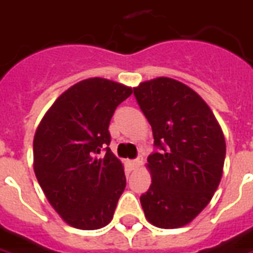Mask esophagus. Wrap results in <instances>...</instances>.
Here are the masks:
<instances>
[{"label": "esophagus", "instance_id": "esophagus-1", "mask_svg": "<svg viewBox=\"0 0 253 253\" xmlns=\"http://www.w3.org/2000/svg\"><path fill=\"white\" fill-rule=\"evenodd\" d=\"M141 162H142L141 159H135V161H131V162H130V168H131L133 170L138 169V168L141 166Z\"/></svg>", "mask_w": 253, "mask_h": 253}]
</instances>
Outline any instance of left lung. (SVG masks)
I'll return each mask as SVG.
<instances>
[{"label":"left lung","instance_id":"obj_1","mask_svg":"<svg viewBox=\"0 0 253 253\" xmlns=\"http://www.w3.org/2000/svg\"><path fill=\"white\" fill-rule=\"evenodd\" d=\"M133 90L161 148L147 159L152 183L140 197L141 206L152 226L183 227L204 211L220 184L224 134L208 104L187 84L156 77Z\"/></svg>","mask_w":253,"mask_h":253}]
</instances>
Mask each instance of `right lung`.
Returning <instances> with one entry per match:
<instances>
[{"mask_svg":"<svg viewBox=\"0 0 253 253\" xmlns=\"http://www.w3.org/2000/svg\"><path fill=\"white\" fill-rule=\"evenodd\" d=\"M131 92L102 77L82 80L56 98L36 130L34 173L48 202L72 227L98 230L112 220L126 177L108 147V127Z\"/></svg>","mask_w":253,"mask_h":253,"instance_id":"obj_1","label":"right lung"}]
</instances>
